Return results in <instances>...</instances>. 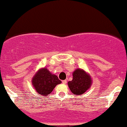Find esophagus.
Here are the masks:
<instances>
[{
  "instance_id": "34e87169",
  "label": "esophagus",
  "mask_w": 127,
  "mask_h": 127,
  "mask_svg": "<svg viewBox=\"0 0 127 127\" xmlns=\"http://www.w3.org/2000/svg\"><path fill=\"white\" fill-rule=\"evenodd\" d=\"M62 83H63V84H66V80H63V81H62Z\"/></svg>"
}]
</instances>
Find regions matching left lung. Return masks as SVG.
I'll use <instances>...</instances> for the list:
<instances>
[{
  "instance_id": "left-lung-1",
  "label": "left lung",
  "mask_w": 127,
  "mask_h": 127,
  "mask_svg": "<svg viewBox=\"0 0 127 127\" xmlns=\"http://www.w3.org/2000/svg\"><path fill=\"white\" fill-rule=\"evenodd\" d=\"M91 78L84 70L76 69L73 73V80L68 82L71 92L80 95L86 92L91 85Z\"/></svg>"
}]
</instances>
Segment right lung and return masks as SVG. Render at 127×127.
Masks as SVG:
<instances>
[{"instance_id": "1", "label": "right lung", "mask_w": 127, "mask_h": 127, "mask_svg": "<svg viewBox=\"0 0 127 127\" xmlns=\"http://www.w3.org/2000/svg\"><path fill=\"white\" fill-rule=\"evenodd\" d=\"M60 83L61 81L58 77L45 68L39 70L32 80V84L37 93L43 96L49 95L56 85Z\"/></svg>"}]
</instances>
